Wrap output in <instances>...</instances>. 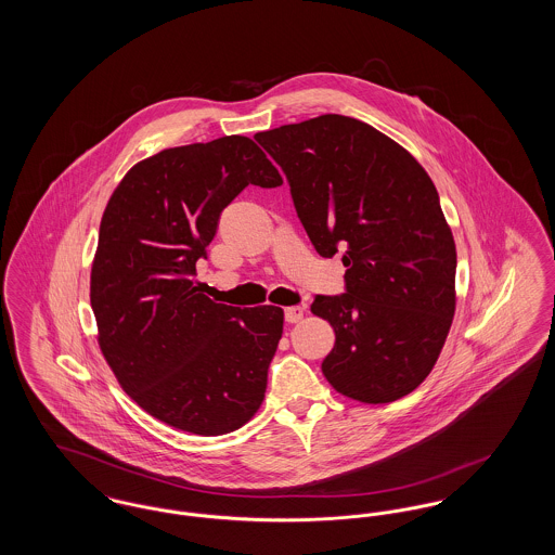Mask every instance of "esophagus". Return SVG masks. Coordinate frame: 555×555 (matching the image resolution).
Returning <instances> with one entry per match:
<instances>
[{
	"mask_svg": "<svg viewBox=\"0 0 555 555\" xmlns=\"http://www.w3.org/2000/svg\"><path fill=\"white\" fill-rule=\"evenodd\" d=\"M301 318H304V308H301V306L285 308V320H287L289 324H297Z\"/></svg>",
	"mask_w": 555,
	"mask_h": 555,
	"instance_id": "1",
	"label": "esophagus"
}]
</instances>
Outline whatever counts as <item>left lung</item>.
<instances>
[{
  "label": "left lung",
  "mask_w": 555,
  "mask_h": 555,
  "mask_svg": "<svg viewBox=\"0 0 555 555\" xmlns=\"http://www.w3.org/2000/svg\"><path fill=\"white\" fill-rule=\"evenodd\" d=\"M256 141L285 172L318 254H344L345 293L312 304L335 331L326 380L364 403L412 393L455 312V243L430 177L393 139L341 114Z\"/></svg>",
  "instance_id": "8db88e82"
}]
</instances>
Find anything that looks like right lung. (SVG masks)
Here are the masks:
<instances>
[{
  "label": "right lung",
  "instance_id": "obj_1",
  "mask_svg": "<svg viewBox=\"0 0 555 555\" xmlns=\"http://www.w3.org/2000/svg\"><path fill=\"white\" fill-rule=\"evenodd\" d=\"M247 185H283L241 134L134 164L107 202L91 268L100 347L154 418L202 437L237 430L262 405L283 310L216 304L193 281L222 210Z\"/></svg>",
  "mask_w": 555,
  "mask_h": 555
}]
</instances>
